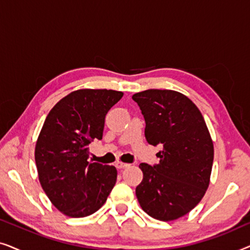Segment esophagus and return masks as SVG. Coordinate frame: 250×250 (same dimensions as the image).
<instances>
[{
    "instance_id": "esophagus-1",
    "label": "esophagus",
    "mask_w": 250,
    "mask_h": 250,
    "mask_svg": "<svg viewBox=\"0 0 250 250\" xmlns=\"http://www.w3.org/2000/svg\"><path fill=\"white\" fill-rule=\"evenodd\" d=\"M115 166L117 167L118 169H123V168H126V167L129 166V164H126V163H122V162H117L115 164Z\"/></svg>"
}]
</instances>
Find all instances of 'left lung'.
<instances>
[{
  "instance_id": "1",
  "label": "left lung",
  "mask_w": 250,
  "mask_h": 250,
  "mask_svg": "<svg viewBox=\"0 0 250 250\" xmlns=\"http://www.w3.org/2000/svg\"><path fill=\"white\" fill-rule=\"evenodd\" d=\"M146 121L149 145H162L159 163L140 164V206L159 221H174L192 210L209 186L214 146L197 105L172 90H146L132 97Z\"/></svg>"
}]
</instances>
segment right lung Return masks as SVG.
<instances>
[{"instance_id": "add662e5", "label": "right lung", "mask_w": 250, "mask_h": 250, "mask_svg": "<svg viewBox=\"0 0 250 250\" xmlns=\"http://www.w3.org/2000/svg\"><path fill=\"white\" fill-rule=\"evenodd\" d=\"M123 94L77 90L61 99L46 116L35 146L37 173L51 203L67 216L95 213L115 186L116 167L88 163L87 146L102 139L105 115Z\"/></svg>"}]
</instances>
